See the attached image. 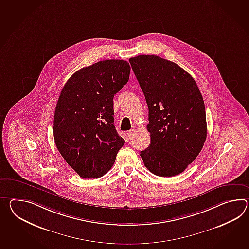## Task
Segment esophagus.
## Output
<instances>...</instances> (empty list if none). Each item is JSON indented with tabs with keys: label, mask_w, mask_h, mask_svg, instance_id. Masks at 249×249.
Here are the masks:
<instances>
[{
	"label": "esophagus",
	"mask_w": 249,
	"mask_h": 249,
	"mask_svg": "<svg viewBox=\"0 0 249 249\" xmlns=\"http://www.w3.org/2000/svg\"><path fill=\"white\" fill-rule=\"evenodd\" d=\"M135 133H136V130L135 129H130L129 131H127V136H128V138H131L134 137V135H135Z\"/></svg>",
	"instance_id": "esophagus-1"
}]
</instances>
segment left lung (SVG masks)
Returning <instances> with one entry per match:
<instances>
[{
  "label": "left lung",
  "mask_w": 249,
  "mask_h": 249,
  "mask_svg": "<svg viewBox=\"0 0 249 249\" xmlns=\"http://www.w3.org/2000/svg\"><path fill=\"white\" fill-rule=\"evenodd\" d=\"M148 105L151 144L140 156L160 177L184 172L205 144V103L193 77L176 63L156 55L129 59Z\"/></svg>",
  "instance_id": "left-lung-1"
}]
</instances>
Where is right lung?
<instances>
[{
	"mask_svg": "<svg viewBox=\"0 0 249 249\" xmlns=\"http://www.w3.org/2000/svg\"><path fill=\"white\" fill-rule=\"evenodd\" d=\"M129 73L127 61H98L75 72L61 90L54 112V141L81 178L104 176L125 144L113 125V97L127 84Z\"/></svg>",
	"mask_w": 249,
	"mask_h": 249,
	"instance_id": "add662e5",
	"label": "right lung"
}]
</instances>
